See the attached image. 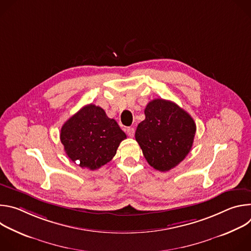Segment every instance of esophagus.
Returning a JSON list of instances; mask_svg holds the SVG:
<instances>
[{
	"label": "esophagus",
	"mask_w": 251,
	"mask_h": 251,
	"mask_svg": "<svg viewBox=\"0 0 251 251\" xmlns=\"http://www.w3.org/2000/svg\"><path fill=\"white\" fill-rule=\"evenodd\" d=\"M126 131H127L128 136H130V137H133V136H134V134H135V129H134L133 127H128Z\"/></svg>",
	"instance_id": "esophagus-1"
}]
</instances>
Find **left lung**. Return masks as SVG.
<instances>
[{
  "label": "left lung",
  "instance_id": "8db88e82",
  "mask_svg": "<svg viewBox=\"0 0 251 251\" xmlns=\"http://www.w3.org/2000/svg\"><path fill=\"white\" fill-rule=\"evenodd\" d=\"M145 116L137 127L136 141L150 166L161 172L170 171L190 153L196 123L180 106L162 98L148 103Z\"/></svg>",
  "mask_w": 251,
  "mask_h": 251
}]
</instances>
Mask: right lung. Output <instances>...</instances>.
<instances>
[{
    "label": "right lung",
    "mask_w": 251,
    "mask_h": 251,
    "mask_svg": "<svg viewBox=\"0 0 251 251\" xmlns=\"http://www.w3.org/2000/svg\"><path fill=\"white\" fill-rule=\"evenodd\" d=\"M126 134L99 106L88 104L61 127L60 141L66 155L81 168L99 169L115 156Z\"/></svg>",
    "instance_id": "add662e5"
}]
</instances>
